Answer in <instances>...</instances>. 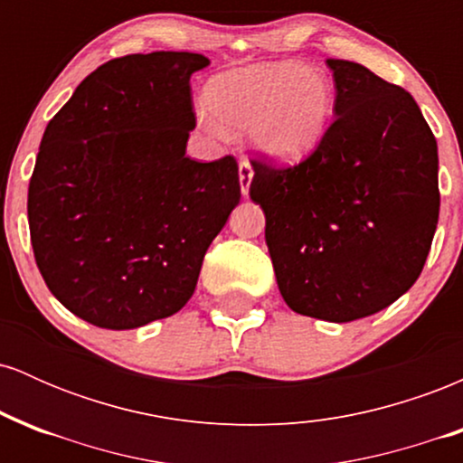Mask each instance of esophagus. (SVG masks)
<instances>
[{
  "instance_id": "1",
  "label": "esophagus",
  "mask_w": 463,
  "mask_h": 463,
  "mask_svg": "<svg viewBox=\"0 0 463 463\" xmlns=\"http://www.w3.org/2000/svg\"><path fill=\"white\" fill-rule=\"evenodd\" d=\"M252 165H250L248 161H241L239 163V187H241V194L248 195L250 191V183H252Z\"/></svg>"
}]
</instances>
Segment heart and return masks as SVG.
I'll return each instance as SVG.
<instances>
[{"mask_svg":"<svg viewBox=\"0 0 463 463\" xmlns=\"http://www.w3.org/2000/svg\"><path fill=\"white\" fill-rule=\"evenodd\" d=\"M209 113L200 121L211 135L250 128L259 152L274 161H300L320 146L331 126V78L300 62H269L222 73L206 87Z\"/></svg>","mask_w":463,"mask_h":463,"instance_id":"b5f03b06","label":"heart"}]
</instances>
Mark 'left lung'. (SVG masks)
<instances>
[{"label": "left lung", "mask_w": 463, "mask_h": 463, "mask_svg": "<svg viewBox=\"0 0 463 463\" xmlns=\"http://www.w3.org/2000/svg\"><path fill=\"white\" fill-rule=\"evenodd\" d=\"M335 119L309 158L252 161L250 198L291 311L326 322L379 313L418 280L438 228V143L405 89L328 58Z\"/></svg>", "instance_id": "1"}]
</instances>
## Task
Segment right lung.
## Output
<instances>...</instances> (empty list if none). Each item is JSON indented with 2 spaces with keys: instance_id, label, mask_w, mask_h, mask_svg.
<instances>
[{
  "instance_id": "obj_1",
  "label": "right lung",
  "mask_w": 463,
  "mask_h": 463,
  "mask_svg": "<svg viewBox=\"0 0 463 463\" xmlns=\"http://www.w3.org/2000/svg\"><path fill=\"white\" fill-rule=\"evenodd\" d=\"M191 52L106 62L47 124L28 189L41 276L84 322L128 331L194 296L204 254L239 204L232 156H187Z\"/></svg>"
}]
</instances>
